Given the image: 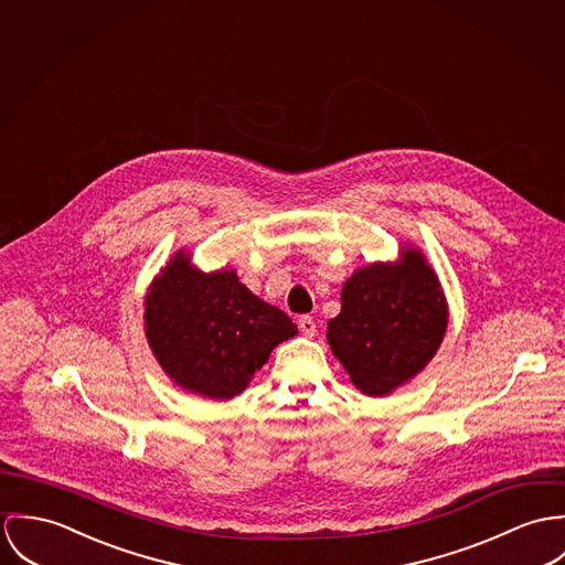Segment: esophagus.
Listing matches in <instances>:
<instances>
[{
	"instance_id": "34e87169",
	"label": "esophagus",
	"mask_w": 565,
	"mask_h": 565,
	"mask_svg": "<svg viewBox=\"0 0 565 565\" xmlns=\"http://www.w3.org/2000/svg\"><path fill=\"white\" fill-rule=\"evenodd\" d=\"M299 329L303 331V335L313 338L316 335V322H313L312 316H301L299 318Z\"/></svg>"
}]
</instances>
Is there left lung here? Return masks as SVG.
Wrapping results in <instances>:
<instances>
[{"instance_id": "left-lung-1", "label": "left lung", "mask_w": 565, "mask_h": 565, "mask_svg": "<svg viewBox=\"0 0 565 565\" xmlns=\"http://www.w3.org/2000/svg\"><path fill=\"white\" fill-rule=\"evenodd\" d=\"M446 322L436 273L407 249L398 264H371L344 284L327 340L364 394L385 396L431 362Z\"/></svg>"}]
</instances>
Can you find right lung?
I'll use <instances>...</instances> for the list:
<instances>
[{
  "mask_svg": "<svg viewBox=\"0 0 565 565\" xmlns=\"http://www.w3.org/2000/svg\"><path fill=\"white\" fill-rule=\"evenodd\" d=\"M145 331L156 360L178 385L210 398L241 394L297 324L257 299L234 270L199 273L180 252L145 299Z\"/></svg>",
  "mask_w": 565,
  "mask_h": 565,
  "instance_id": "right-lung-1",
  "label": "right lung"
}]
</instances>
